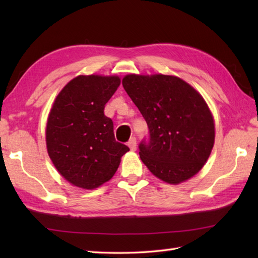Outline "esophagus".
I'll return each instance as SVG.
<instances>
[{"mask_svg":"<svg viewBox=\"0 0 258 258\" xmlns=\"http://www.w3.org/2000/svg\"><path fill=\"white\" fill-rule=\"evenodd\" d=\"M127 146L130 147L131 151H135L136 150V139L135 138H132L127 143Z\"/></svg>","mask_w":258,"mask_h":258,"instance_id":"1","label":"esophagus"}]
</instances>
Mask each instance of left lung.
<instances>
[{
	"label": "left lung",
	"mask_w": 258,
	"mask_h": 258,
	"mask_svg": "<svg viewBox=\"0 0 258 258\" xmlns=\"http://www.w3.org/2000/svg\"><path fill=\"white\" fill-rule=\"evenodd\" d=\"M122 84L150 130V142L140 145L142 162L167 184L195 176L215 142L214 117L204 97L175 75L127 74Z\"/></svg>",
	"instance_id": "1"
}]
</instances>
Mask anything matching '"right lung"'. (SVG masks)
I'll use <instances>...</instances> for the list:
<instances>
[{
    "instance_id": "right-lung-1",
    "label": "right lung",
    "mask_w": 258,
    "mask_h": 258,
    "mask_svg": "<svg viewBox=\"0 0 258 258\" xmlns=\"http://www.w3.org/2000/svg\"><path fill=\"white\" fill-rule=\"evenodd\" d=\"M120 84L117 75H79L65 85L48 113L45 141L57 172L76 187L94 189L116 173L130 151L115 141L105 104Z\"/></svg>"
}]
</instances>
